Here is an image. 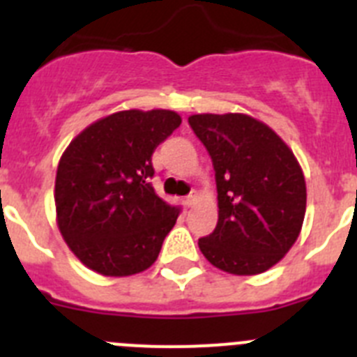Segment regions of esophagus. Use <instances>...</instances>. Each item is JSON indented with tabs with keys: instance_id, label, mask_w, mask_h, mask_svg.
<instances>
[{
	"instance_id": "esophagus-1",
	"label": "esophagus",
	"mask_w": 357,
	"mask_h": 357,
	"mask_svg": "<svg viewBox=\"0 0 357 357\" xmlns=\"http://www.w3.org/2000/svg\"><path fill=\"white\" fill-rule=\"evenodd\" d=\"M197 202H198L197 195H189V197L184 198V206L185 207H193L195 204H197Z\"/></svg>"
}]
</instances>
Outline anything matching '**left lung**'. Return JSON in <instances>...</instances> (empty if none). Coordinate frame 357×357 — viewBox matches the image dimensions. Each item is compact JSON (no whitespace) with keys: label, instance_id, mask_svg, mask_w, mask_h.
<instances>
[{"label":"left lung","instance_id":"left-lung-1","mask_svg":"<svg viewBox=\"0 0 357 357\" xmlns=\"http://www.w3.org/2000/svg\"><path fill=\"white\" fill-rule=\"evenodd\" d=\"M189 125L216 172L218 225L198 239L200 252L232 275L266 272L302 230L307 193L301 164L266 123L248 114H193Z\"/></svg>","mask_w":357,"mask_h":357}]
</instances>
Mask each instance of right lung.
I'll use <instances>...</instances> for the list:
<instances>
[{
  "label": "right lung",
  "instance_id": "add662e5",
  "mask_svg": "<svg viewBox=\"0 0 357 357\" xmlns=\"http://www.w3.org/2000/svg\"><path fill=\"white\" fill-rule=\"evenodd\" d=\"M181 123L175 110H119L66 148L55 176L56 225L84 266L128 277L155 263L181 207L148 182L151 155Z\"/></svg>",
  "mask_w": 357,
  "mask_h": 357
}]
</instances>
